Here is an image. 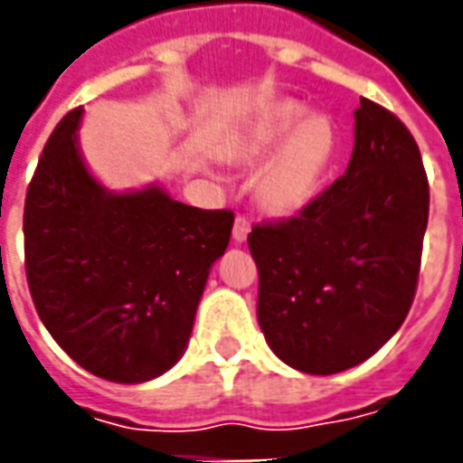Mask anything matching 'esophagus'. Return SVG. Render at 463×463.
Instances as JSON below:
<instances>
[{"mask_svg":"<svg viewBox=\"0 0 463 463\" xmlns=\"http://www.w3.org/2000/svg\"><path fill=\"white\" fill-rule=\"evenodd\" d=\"M248 232H250V221L238 215V218H235V225H232V241L245 242L248 241Z\"/></svg>","mask_w":463,"mask_h":463,"instance_id":"esophagus-1","label":"esophagus"}]
</instances>
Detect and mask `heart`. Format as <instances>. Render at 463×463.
<instances>
[{
    "mask_svg": "<svg viewBox=\"0 0 463 463\" xmlns=\"http://www.w3.org/2000/svg\"><path fill=\"white\" fill-rule=\"evenodd\" d=\"M340 151V133L327 114L282 99L265 106L232 143V161L258 165L255 195L270 215H295L307 208L327 181Z\"/></svg>",
    "mask_w": 463,
    "mask_h": 463,
    "instance_id": "heart-1",
    "label": "heart"
}]
</instances>
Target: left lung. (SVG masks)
<instances>
[{
  "instance_id": "left-lung-1",
  "label": "left lung",
  "mask_w": 463,
  "mask_h": 463,
  "mask_svg": "<svg viewBox=\"0 0 463 463\" xmlns=\"http://www.w3.org/2000/svg\"><path fill=\"white\" fill-rule=\"evenodd\" d=\"M427 221L417 141L397 116L359 99L345 175L298 218L248 235L260 272L258 322L272 352L307 374L372 357L411 307Z\"/></svg>"
}]
</instances>
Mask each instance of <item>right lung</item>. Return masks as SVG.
I'll return each instance as SVG.
<instances>
[{
  "mask_svg": "<svg viewBox=\"0 0 463 463\" xmlns=\"http://www.w3.org/2000/svg\"><path fill=\"white\" fill-rule=\"evenodd\" d=\"M66 114L24 203L26 280L49 335L76 364L118 384L161 377L183 357L231 211L173 201L163 185L109 191Z\"/></svg>",
  "mask_w": 463,
  "mask_h": 463,
  "instance_id": "right-lung-1",
  "label": "right lung"
}]
</instances>
